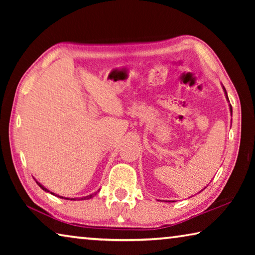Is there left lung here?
Returning <instances> with one entry per match:
<instances>
[{"label": "left lung", "mask_w": 255, "mask_h": 255, "mask_svg": "<svg viewBox=\"0 0 255 255\" xmlns=\"http://www.w3.org/2000/svg\"><path fill=\"white\" fill-rule=\"evenodd\" d=\"M223 89H224V92H225V94H226V99H227V100H228V97H227V92H226V90H225V88H224V86H223ZM230 109H231V114H232V106L230 105Z\"/></svg>", "instance_id": "obj_1"}]
</instances>
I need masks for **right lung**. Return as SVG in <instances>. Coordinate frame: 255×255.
I'll use <instances>...</instances> for the list:
<instances>
[{
  "instance_id": "right-lung-1",
  "label": "right lung",
  "mask_w": 255,
  "mask_h": 255,
  "mask_svg": "<svg viewBox=\"0 0 255 255\" xmlns=\"http://www.w3.org/2000/svg\"><path fill=\"white\" fill-rule=\"evenodd\" d=\"M37 182V184L39 185V187L42 189V190H45V191H47V192H49V190L48 189H46L44 185L42 184H40L39 182H38V181H36ZM50 193H53V192H50ZM53 195H55V193H53ZM56 197H59V198H64V197H62V196H58V195H55ZM94 195H90V196H86V197H83V198H81V200H86V199H91V198L93 197ZM64 199H67V200H75V199H70V198H64Z\"/></svg>"
}]
</instances>
